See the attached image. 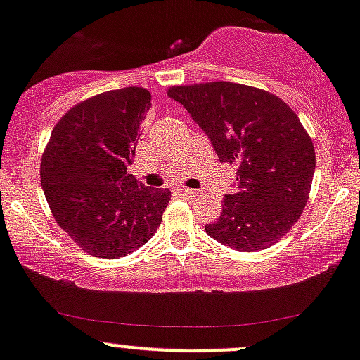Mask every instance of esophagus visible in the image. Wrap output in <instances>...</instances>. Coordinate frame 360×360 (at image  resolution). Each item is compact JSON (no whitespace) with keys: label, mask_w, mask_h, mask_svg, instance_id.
Wrapping results in <instances>:
<instances>
[{"label":"esophagus","mask_w":360,"mask_h":360,"mask_svg":"<svg viewBox=\"0 0 360 360\" xmlns=\"http://www.w3.org/2000/svg\"><path fill=\"white\" fill-rule=\"evenodd\" d=\"M179 192H180L181 195H187V197H194V195L199 194V192H197L195 188H187V187H181V185L179 187Z\"/></svg>","instance_id":"obj_1"}]
</instances>
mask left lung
<instances>
[{"label":"left lung","instance_id":"1","mask_svg":"<svg viewBox=\"0 0 360 360\" xmlns=\"http://www.w3.org/2000/svg\"><path fill=\"white\" fill-rule=\"evenodd\" d=\"M207 135L221 163L237 166L233 194L206 231L242 252L280 240L307 204L316 154L299 117L287 103L261 89L233 82L172 87Z\"/></svg>","mask_w":360,"mask_h":360}]
</instances>
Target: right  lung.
<instances>
[{"mask_svg": "<svg viewBox=\"0 0 360 360\" xmlns=\"http://www.w3.org/2000/svg\"><path fill=\"white\" fill-rule=\"evenodd\" d=\"M149 108L142 87L86 99L56 123L42 154L41 185L56 223L94 257L118 259L144 245L172 199L168 188L127 173Z\"/></svg>", "mask_w": 360, "mask_h": 360, "instance_id": "obj_1", "label": "right lung"}]
</instances>
